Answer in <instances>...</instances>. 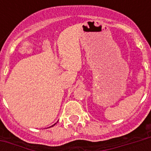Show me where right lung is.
Wrapping results in <instances>:
<instances>
[{"mask_svg":"<svg viewBox=\"0 0 151 151\" xmlns=\"http://www.w3.org/2000/svg\"><path fill=\"white\" fill-rule=\"evenodd\" d=\"M52 126H53V125H52Z\"/></svg>","mask_w":151,"mask_h":151,"instance_id":"obj_1","label":"right lung"}]
</instances>
